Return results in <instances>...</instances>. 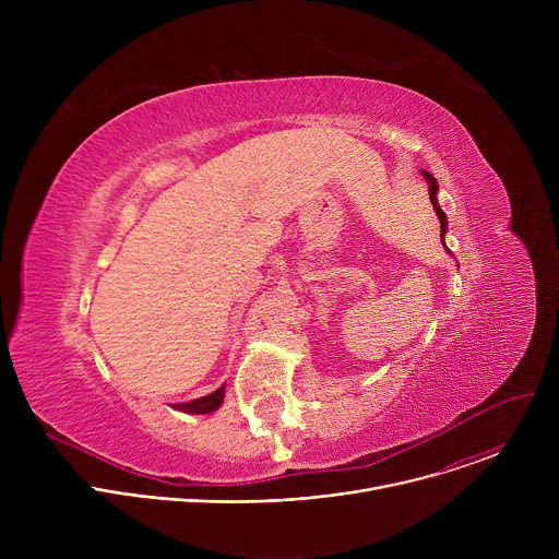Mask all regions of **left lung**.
I'll return each mask as SVG.
<instances>
[{
    "label": "left lung",
    "instance_id": "1",
    "mask_svg": "<svg viewBox=\"0 0 559 559\" xmlns=\"http://www.w3.org/2000/svg\"><path fill=\"white\" fill-rule=\"evenodd\" d=\"M423 177L427 179V183H429V199H431V205H433V210H436V214H438V218H440V238H444V231H447V214L442 212V207H440V203H438V183H436V179L427 173V170H423Z\"/></svg>",
    "mask_w": 559,
    "mask_h": 559
}]
</instances>
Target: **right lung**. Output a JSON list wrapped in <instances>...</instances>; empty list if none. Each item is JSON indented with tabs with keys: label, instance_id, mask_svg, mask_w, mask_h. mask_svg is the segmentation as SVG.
<instances>
[{
	"label": "right lung",
	"instance_id": "right-lung-1",
	"mask_svg": "<svg viewBox=\"0 0 559 559\" xmlns=\"http://www.w3.org/2000/svg\"><path fill=\"white\" fill-rule=\"evenodd\" d=\"M225 397V384H221L216 391H212L210 395H203V397H197V401H190V403H183V405H175L179 412L183 414H212L221 407Z\"/></svg>",
	"mask_w": 559,
	"mask_h": 559
}]
</instances>
